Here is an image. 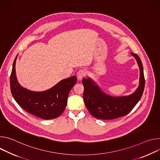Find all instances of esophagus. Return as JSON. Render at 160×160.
Listing matches in <instances>:
<instances>
[{"mask_svg": "<svg viewBox=\"0 0 160 160\" xmlns=\"http://www.w3.org/2000/svg\"><path fill=\"white\" fill-rule=\"evenodd\" d=\"M86 74V71L85 69H81L78 71V72L77 74V77L79 80H81Z\"/></svg>", "mask_w": 160, "mask_h": 160, "instance_id": "obj_1", "label": "esophagus"}]
</instances>
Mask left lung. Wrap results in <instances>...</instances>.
I'll list each match as a JSON object with an SVG mask.
<instances>
[{
  "label": "left lung",
  "mask_w": 160,
  "mask_h": 160,
  "mask_svg": "<svg viewBox=\"0 0 160 160\" xmlns=\"http://www.w3.org/2000/svg\"><path fill=\"white\" fill-rule=\"evenodd\" d=\"M135 58L140 70L139 85L131 95L112 97L104 93L90 78L82 80L84 86L83 99L88 111L95 118L100 119H113L128 114L138 102L143 94L145 79L143 65L137 54L131 52Z\"/></svg>",
  "instance_id": "obj_1"
}]
</instances>
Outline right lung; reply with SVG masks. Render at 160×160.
<instances>
[{"instance_id":"obj_1","label":"right lung","mask_w":160,"mask_h":160,"mask_svg":"<svg viewBox=\"0 0 160 160\" xmlns=\"http://www.w3.org/2000/svg\"><path fill=\"white\" fill-rule=\"evenodd\" d=\"M18 55L14 60L10 76L11 92L16 102L27 112L43 119L59 117L65 109L70 90L76 83V76L63 79L46 91L27 90L20 84L16 78L15 65Z\"/></svg>"}]
</instances>
